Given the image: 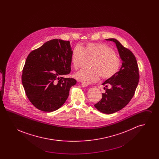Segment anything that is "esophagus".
<instances>
[{
    "label": "esophagus",
    "instance_id": "1",
    "mask_svg": "<svg viewBox=\"0 0 159 159\" xmlns=\"http://www.w3.org/2000/svg\"><path fill=\"white\" fill-rule=\"evenodd\" d=\"M82 87H86L88 86V84H86V83H82Z\"/></svg>",
    "mask_w": 159,
    "mask_h": 159
}]
</instances>
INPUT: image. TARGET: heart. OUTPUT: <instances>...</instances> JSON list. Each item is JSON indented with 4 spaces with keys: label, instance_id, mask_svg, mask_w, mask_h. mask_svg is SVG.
I'll list each match as a JSON object with an SVG mask.
<instances>
[{
    "label": "heart",
    "instance_id": "heart-1",
    "mask_svg": "<svg viewBox=\"0 0 159 159\" xmlns=\"http://www.w3.org/2000/svg\"><path fill=\"white\" fill-rule=\"evenodd\" d=\"M85 58L92 59L89 65L91 69L81 70L75 75L76 79L82 83H94L98 80L100 76L103 80L111 79L120 68V59L111 48L104 43H88L82 46H76L71 55L73 68H80Z\"/></svg>",
    "mask_w": 159,
    "mask_h": 159
}]
</instances>
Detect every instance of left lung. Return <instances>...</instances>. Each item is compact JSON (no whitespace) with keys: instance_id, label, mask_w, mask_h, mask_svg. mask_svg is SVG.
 Returning a JSON list of instances; mask_svg holds the SVG:
<instances>
[{"instance_id":"1","label":"left lung","mask_w":159,"mask_h":159,"mask_svg":"<svg viewBox=\"0 0 159 159\" xmlns=\"http://www.w3.org/2000/svg\"><path fill=\"white\" fill-rule=\"evenodd\" d=\"M116 43L122 65L119 72L102 83L106 85V92L95 107L101 113L112 114L126 106L134 95L139 82V75L136 58L133 53L115 39H108Z\"/></svg>"}]
</instances>
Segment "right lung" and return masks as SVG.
<instances>
[{
	"label": "right lung",
	"mask_w": 159,
	"mask_h": 159,
	"mask_svg": "<svg viewBox=\"0 0 159 159\" xmlns=\"http://www.w3.org/2000/svg\"><path fill=\"white\" fill-rule=\"evenodd\" d=\"M72 49L70 41L52 39L28 55L23 70L22 83L31 103L45 112L60 108L76 84L64 78L71 71Z\"/></svg>",
	"instance_id": "add662e5"
}]
</instances>
